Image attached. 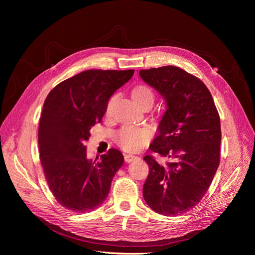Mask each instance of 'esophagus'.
I'll return each instance as SVG.
<instances>
[{
    "instance_id": "obj_1",
    "label": "esophagus",
    "mask_w": 255,
    "mask_h": 255,
    "mask_svg": "<svg viewBox=\"0 0 255 255\" xmlns=\"http://www.w3.org/2000/svg\"><path fill=\"white\" fill-rule=\"evenodd\" d=\"M137 158H138L137 156L129 155V154H126V155H125L126 163H130V161H133V160H135V159H137Z\"/></svg>"
}]
</instances>
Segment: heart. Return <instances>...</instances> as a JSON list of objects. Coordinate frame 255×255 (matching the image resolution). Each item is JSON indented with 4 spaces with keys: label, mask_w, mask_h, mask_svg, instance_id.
<instances>
[{
    "label": "heart",
    "mask_w": 255,
    "mask_h": 255,
    "mask_svg": "<svg viewBox=\"0 0 255 255\" xmlns=\"http://www.w3.org/2000/svg\"><path fill=\"white\" fill-rule=\"evenodd\" d=\"M130 97L137 106L140 109L144 105L152 106L154 102V92L152 88L144 84H138L130 89ZM116 97L109 99L105 106V114L110 115L113 109V104ZM153 134L148 128L137 127H122L113 134V139L119 148L127 152H138L148 145L152 140Z\"/></svg>",
    "instance_id": "obj_1"
}]
</instances>
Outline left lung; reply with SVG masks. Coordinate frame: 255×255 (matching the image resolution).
<instances>
[{
    "instance_id": "8db88e82",
    "label": "left lung",
    "mask_w": 255,
    "mask_h": 255,
    "mask_svg": "<svg viewBox=\"0 0 255 255\" xmlns=\"http://www.w3.org/2000/svg\"><path fill=\"white\" fill-rule=\"evenodd\" d=\"M167 102L150 150L167 157L143 159L149 174L142 195L154 212L174 217L194 208L210 188L220 163L221 128L214 99L197 76L174 66L139 71Z\"/></svg>"
}]
</instances>
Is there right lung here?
Here are the masks:
<instances>
[{
  "label": "right lung",
  "mask_w": 255,
  "mask_h": 255,
  "mask_svg": "<svg viewBox=\"0 0 255 255\" xmlns=\"http://www.w3.org/2000/svg\"><path fill=\"white\" fill-rule=\"evenodd\" d=\"M133 74V69L86 70L59 83L45 99L38 128L40 163L53 196L67 210L91 212L110 194L122 153L110 149L88 159L84 142L101 122L109 99Z\"/></svg>",
  "instance_id": "1"
}]
</instances>
